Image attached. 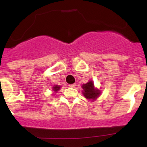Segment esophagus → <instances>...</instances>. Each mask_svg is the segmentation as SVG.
Here are the masks:
<instances>
[{"label":"esophagus","instance_id":"34e87169","mask_svg":"<svg viewBox=\"0 0 147 147\" xmlns=\"http://www.w3.org/2000/svg\"><path fill=\"white\" fill-rule=\"evenodd\" d=\"M69 87H72V88H75L76 87V84H69Z\"/></svg>","mask_w":147,"mask_h":147}]
</instances>
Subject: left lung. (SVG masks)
Listing matches in <instances>:
<instances>
[{
	"instance_id": "left-lung-1",
	"label": "left lung",
	"mask_w": 147,
	"mask_h": 147,
	"mask_svg": "<svg viewBox=\"0 0 147 147\" xmlns=\"http://www.w3.org/2000/svg\"><path fill=\"white\" fill-rule=\"evenodd\" d=\"M83 95L88 100H95L99 97L100 94V90L94 87V83L92 81H90L82 85Z\"/></svg>"
}]
</instances>
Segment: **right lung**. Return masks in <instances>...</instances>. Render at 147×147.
Listing matches in <instances>:
<instances>
[{
  "mask_svg": "<svg viewBox=\"0 0 147 147\" xmlns=\"http://www.w3.org/2000/svg\"><path fill=\"white\" fill-rule=\"evenodd\" d=\"M60 86H57V85H56V86H55L54 87H53V90H54L55 92H57V90H60Z\"/></svg>",
  "mask_w": 147,
  "mask_h": 147,
  "instance_id": "add662e5",
  "label": "right lung"
}]
</instances>
